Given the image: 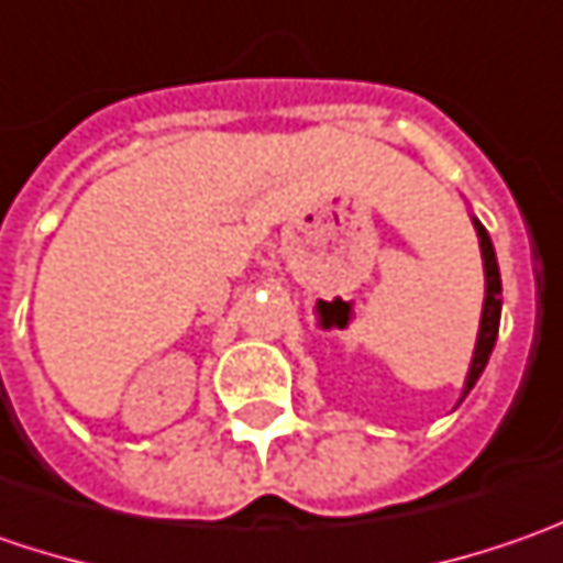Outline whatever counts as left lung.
I'll return each mask as SVG.
<instances>
[{"label": "left lung", "mask_w": 563, "mask_h": 563, "mask_svg": "<svg viewBox=\"0 0 563 563\" xmlns=\"http://www.w3.org/2000/svg\"><path fill=\"white\" fill-rule=\"evenodd\" d=\"M476 233L478 245H482V261H485V308H482V328H478L476 355H473V365H470V375H466V390H463V397L473 390V384L478 380V375L485 372L488 355H492L495 340H498V324H501V274H498V257H495L492 239H488L482 223H476Z\"/></svg>", "instance_id": "obj_1"}]
</instances>
